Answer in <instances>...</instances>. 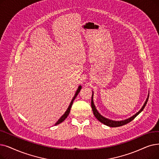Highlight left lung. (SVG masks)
<instances>
[{"label": "left lung", "instance_id": "left-lung-1", "mask_svg": "<svg viewBox=\"0 0 159 159\" xmlns=\"http://www.w3.org/2000/svg\"><path fill=\"white\" fill-rule=\"evenodd\" d=\"M148 98H149V94L148 95V98L146 100V101H145L143 105L142 106V107L141 108V109L139 110V112H138L137 113H136L134 115H133V116L130 117V118L126 119V120H120V121H116V120H110V119H108L107 118H105V117L102 116L99 112L98 110H97L95 105H94V102H93V92L92 91V102H91V105H92V110H93V114L95 116V118L98 119L100 122H101L102 123L105 124V125H107L108 127H120V126H122V125H125V124L130 122L131 121H133L136 117L139 115L142 110H143V108H145V107H146L147 102H148Z\"/></svg>", "mask_w": 159, "mask_h": 159}]
</instances>
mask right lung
Here are the masks:
<instances>
[{
	"label": "right lung",
	"mask_w": 159,
	"mask_h": 159,
	"mask_svg": "<svg viewBox=\"0 0 159 159\" xmlns=\"http://www.w3.org/2000/svg\"><path fill=\"white\" fill-rule=\"evenodd\" d=\"M81 88H82V86L80 85V86L78 87V88H77V91H76V92H75V95L73 96V99H72V100H71V102H70V105H69V107H68L67 109L66 110V111L65 112V113H64L62 116H61V118H60L57 121V122L56 123H55V125H58V124H60V123H61V122H63V121H64L67 118V117L68 116L69 114H70V110H71V107H72L73 101L75 100V99L76 98V97L77 96V95H78V94H79V93L80 92Z\"/></svg>",
	"instance_id": "add662e5"
}]
</instances>
